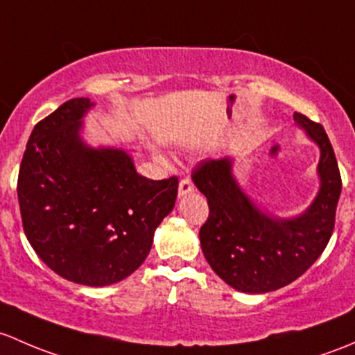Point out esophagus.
<instances>
[{"label": "esophagus", "mask_w": 355, "mask_h": 355, "mask_svg": "<svg viewBox=\"0 0 355 355\" xmlns=\"http://www.w3.org/2000/svg\"><path fill=\"white\" fill-rule=\"evenodd\" d=\"M193 191H195V186H193L191 179L184 178V179H181V181H179V188H178V195L179 196H186V195H189V193H193Z\"/></svg>", "instance_id": "obj_1"}]
</instances>
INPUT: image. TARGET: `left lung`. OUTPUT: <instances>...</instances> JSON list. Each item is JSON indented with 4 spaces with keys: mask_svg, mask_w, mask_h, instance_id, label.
<instances>
[{
    "mask_svg": "<svg viewBox=\"0 0 355 355\" xmlns=\"http://www.w3.org/2000/svg\"><path fill=\"white\" fill-rule=\"evenodd\" d=\"M294 121L320 147V189L297 217H272L258 208L234 178L231 157L203 160L191 174L210 208L200 229L202 251L236 291L265 294L288 286L320 258L334 232L342 191L335 152L321 124L301 112H294Z\"/></svg>",
    "mask_w": 355,
    "mask_h": 355,
    "instance_id": "1",
    "label": "left lung"
}]
</instances>
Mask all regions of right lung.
<instances>
[{
    "label": "right lung",
    "instance_id": "add662e5",
    "mask_svg": "<svg viewBox=\"0 0 355 355\" xmlns=\"http://www.w3.org/2000/svg\"><path fill=\"white\" fill-rule=\"evenodd\" d=\"M94 105L71 98L35 124L17 193L37 257L69 282L104 287L148 257L153 232L176 203L178 178L152 181L123 148L87 145L83 116Z\"/></svg>",
    "mask_w": 355,
    "mask_h": 355
}]
</instances>
